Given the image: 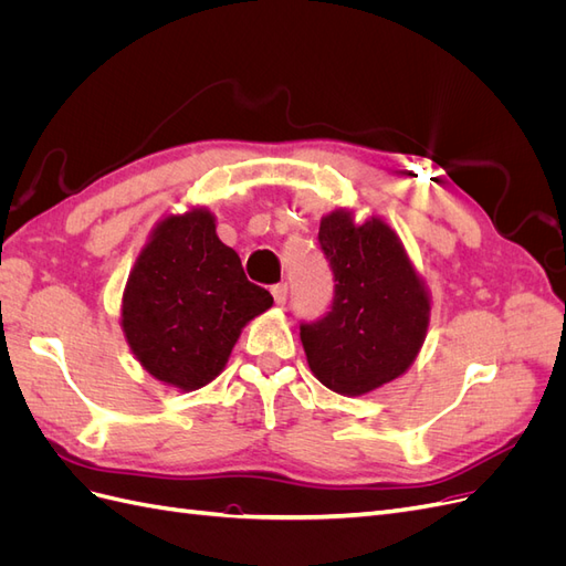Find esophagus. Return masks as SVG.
<instances>
[{
  "label": "esophagus",
  "instance_id": "obj_1",
  "mask_svg": "<svg viewBox=\"0 0 566 566\" xmlns=\"http://www.w3.org/2000/svg\"><path fill=\"white\" fill-rule=\"evenodd\" d=\"M271 295H273V300H276L279 306H283V304L287 302V283L273 285V287H271Z\"/></svg>",
  "mask_w": 566,
  "mask_h": 566
}]
</instances>
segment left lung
Here are the masks:
<instances>
[{
	"mask_svg": "<svg viewBox=\"0 0 566 566\" xmlns=\"http://www.w3.org/2000/svg\"><path fill=\"white\" fill-rule=\"evenodd\" d=\"M318 243L331 264V312L300 323L312 373L337 394L358 397L399 378L424 342L430 297L385 221L354 224L335 210L321 219Z\"/></svg>",
	"mask_w": 566,
	"mask_h": 566,
	"instance_id": "obj_1",
	"label": "left lung"
}]
</instances>
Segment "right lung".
<instances>
[{
	"mask_svg": "<svg viewBox=\"0 0 566 566\" xmlns=\"http://www.w3.org/2000/svg\"><path fill=\"white\" fill-rule=\"evenodd\" d=\"M273 304L217 238L214 217H167L136 260L123 295V331L153 378L184 391L224 370L245 323Z\"/></svg>",
	"mask_w": 566,
	"mask_h": 566,
	"instance_id": "right-lung-1",
	"label": "right lung"
}]
</instances>
